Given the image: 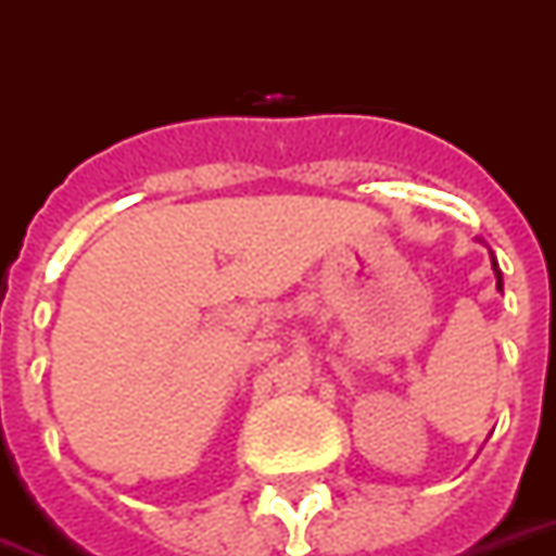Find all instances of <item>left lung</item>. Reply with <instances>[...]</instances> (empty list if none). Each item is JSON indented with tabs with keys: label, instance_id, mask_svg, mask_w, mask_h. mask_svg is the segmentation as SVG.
Masks as SVG:
<instances>
[{
	"label": "left lung",
	"instance_id": "left-lung-1",
	"mask_svg": "<svg viewBox=\"0 0 556 556\" xmlns=\"http://www.w3.org/2000/svg\"><path fill=\"white\" fill-rule=\"evenodd\" d=\"M492 270H495V277H497V291H504V279H501V267H497L495 258H492Z\"/></svg>",
	"mask_w": 556,
	"mask_h": 556
}]
</instances>
